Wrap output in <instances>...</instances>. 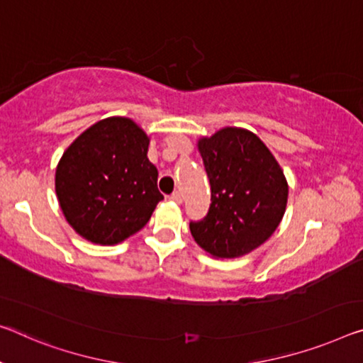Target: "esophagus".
I'll list each match as a JSON object with an SVG mask.
<instances>
[{
    "mask_svg": "<svg viewBox=\"0 0 363 363\" xmlns=\"http://www.w3.org/2000/svg\"><path fill=\"white\" fill-rule=\"evenodd\" d=\"M169 199L170 201H174V203H177V204H180L182 203V194H180V191H174L169 196Z\"/></svg>",
    "mask_w": 363,
    "mask_h": 363,
    "instance_id": "obj_1",
    "label": "esophagus"
}]
</instances>
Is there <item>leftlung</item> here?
Masks as SVG:
<instances>
[{
    "label": "left lung",
    "mask_w": 363,
    "mask_h": 363,
    "mask_svg": "<svg viewBox=\"0 0 363 363\" xmlns=\"http://www.w3.org/2000/svg\"><path fill=\"white\" fill-rule=\"evenodd\" d=\"M211 204L189 230L216 258H237L276 230L287 204V182L274 155L252 131L224 128L198 143Z\"/></svg>",
    "instance_id": "left-lung-1"
}]
</instances>
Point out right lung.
Segmentation results:
<instances>
[{
  "label": "right lung",
  "mask_w": 363,
  "mask_h": 363,
  "mask_svg": "<svg viewBox=\"0 0 363 363\" xmlns=\"http://www.w3.org/2000/svg\"><path fill=\"white\" fill-rule=\"evenodd\" d=\"M149 138L130 118H105L61 157L55 186L69 225L92 243L123 242L147 224L162 193Z\"/></svg>",
  "instance_id": "1"
}]
</instances>
